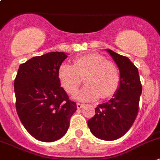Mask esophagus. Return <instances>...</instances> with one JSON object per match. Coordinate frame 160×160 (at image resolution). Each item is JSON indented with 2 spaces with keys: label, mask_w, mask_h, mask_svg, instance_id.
<instances>
[{
  "label": "esophagus",
  "mask_w": 160,
  "mask_h": 160,
  "mask_svg": "<svg viewBox=\"0 0 160 160\" xmlns=\"http://www.w3.org/2000/svg\"><path fill=\"white\" fill-rule=\"evenodd\" d=\"M77 107L78 109H81L84 107V104H82V103H80V102H78V103L77 104Z\"/></svg>",
  "instance_id": "obj_1"
}]
</instances>
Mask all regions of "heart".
<instances>
[{"instance_id": "1", "label": "heart", "mask_w": 160, "mask_h": 160, "mask_svg": "<svg viewBox=\"0 0 160 160\" xmlns=\"http://www.w3.org/2000/svg\"><path fill=\"white\" fill-rule=\"evenodd\" d=\"M58 76L63 88L70 95L77 93L83 78L87 84L77 98L84 102L95 101L100 96L102 98L111 97L117 92L120 82L117 67L96 53L75 58L73 65L62 64Z\"/></svg>"}]
</instances>
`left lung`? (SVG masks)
Segmentation results:
<instances>
[{
  "mask_svg": "<svg viewBox=\"0 0 160 160\" xmlns=\"http://www.w3.org/2000/svg\"><path fill=\"white\" fill-rule=\"evenodd\" d=\"M118 65L120 82L117 92L108 102L99 104L95 114L88 121L92 133L104 141H114L128 132L139 110L142 92L138 69L127 57L107 49Z\"/></svg>",
  "mask_w": 160,
  "mask_h": 160,
  "instance_id": "8db88e82",
  "label": "left lung"
}]
</instances>
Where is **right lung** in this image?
Masks as SVG:
<instances>
[{"mask_svg": "<svg viewBox=\"0 0 160 160\" xmlns=\"http://www.w3.org/2000/svg\"><path fill=\"white\" fill-rule=\"evenodd\" d=\"M67 57L63 52L34 57L19 65L15 79L18 116L27 131L43 142L62 138L77 108L58 79V68Z\"/></svg>", "mask_w": 160, "mask_h": 160, "instance_id": "1", "label": "right lung"}]
</instances>
